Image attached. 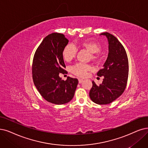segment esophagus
Returning <instances> with one entry per match:
<instances>
[{"instance_id": "1", "label": "esophagus", "mask_w": 148, "mask_h": 148, "mask_svg": "<svg viewBox=\"0 0 148 148\" xmlns=\"http://www.w3.org/2000/svg\"><path fill=\"white\" fill-rule=\"evenodd\" d=\"M78 81H79V84H81V83H82V82H83V79H78Z\"/></svg>"}]
</instances>
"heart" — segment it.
I'll return each mask as SVG.
<instances>
[{"label":"heart","mask_w":148,"mask_h":148,"mask_svg":"<svg viewBox=\"0 0 148 148\" xmlns=\"http://www.w3.org/2000/svg\"><path fill=\"white\" fill-rule=\"evenodd\" d=\"M79 46L91 53V58L93 60H98V53L101 50V45L99 43L94 40H86L80 43ZM76 53L77 50L76 47L72 44H68L64 48L62 55L65 61L70 62L76 56ZM90 69L91 67L89 66L81 63L76 64L71 68L72 73L80 77H84L87 72Z\"/></svg>","instance_id":"obj_1"}]
</instances>
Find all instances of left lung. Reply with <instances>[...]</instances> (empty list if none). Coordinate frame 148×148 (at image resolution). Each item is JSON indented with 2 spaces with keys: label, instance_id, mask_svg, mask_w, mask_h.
<instances>
[{
  "label": "left lung",
  "instance_id": "obj_1",
  "mask_svg": "<svg viewBox=\"0 0 148 148\" xmlns=\"http://www.w3.org/2000/svg\"><path fill=\"white\" fill-rule=\"evenodd\" d=\"M109 44L108 58L103 68L97 75L104 76L101 84L92 81L89 92L92 101L98 104H108L119 98L125 91L129 74V62L126 50L116 37L109 33H103Z\"/></svg>",
  "mask_w": 148,
  "mask_h": 148
}]
</instances>
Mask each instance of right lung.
Wrapping results in <instances>:
<instances>
[{
  "instance_id": "1",
  "label": "right lung",
  "mask_w": 148,
  "mask_h": 148,
  "mask_svg": "<svg viewBox=\"0 0 148 148\" xmlns=\"http://www.w3.org/2000/svg\"><path fill=\"white\" fill-rule=\"evenodd\" d=\"M69 40L61 33H53L46 36L34 55L32 73L34 84L45 100L55 104L69 103L74 97L78 80L68 76L60 77L66 67L62 52Z\"/></svg>"
}]
</instances>
